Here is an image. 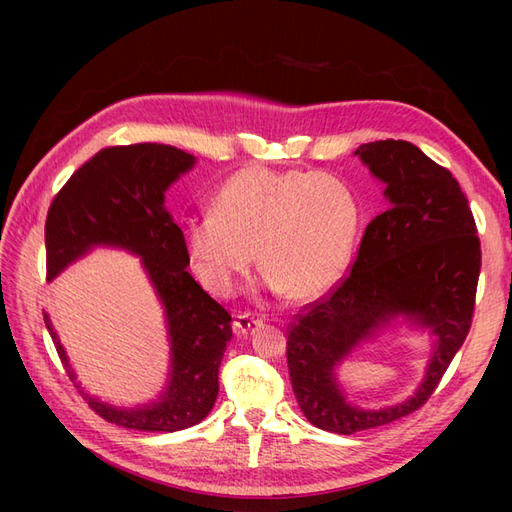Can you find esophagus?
Instances as JSON below:
<instances>
[{
	"instance_id": "1",
	"label": "esophagus",
	"mask_w": 512,
	"mask_h": 512,
	"mask_svg": "<svg viewBox=\"0 0 512 512\" xmlns=\"http://www.w3.org/2000/svg\"><path fill=\"white\" fill-rule=\"evenodd\" d=\"M262 327V320L254 318L252 314H237L235 322H232V331L235 335H252Z\"/></svg>"
}]
</instances>
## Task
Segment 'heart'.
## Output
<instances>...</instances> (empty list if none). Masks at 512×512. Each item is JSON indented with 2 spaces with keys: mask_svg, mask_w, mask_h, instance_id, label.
Wrapping results in <instances>:
<instances>
[{
  "mask_svg": "<svg viewBox=\"0 0 512 512\" xmlns=\"http://www.w3.org/2000/svg\"><path fill=\"white\" fill-rule=\"evenodd\" d=\"M213 207L183 220L181 241L198 280L220 297L239 290L258 247L269 292L299 303L322 297L342 280L361 224L346 181L297 168H243Z\"/></svg>",
  "mask_w": 512,
  "mask_h": 512,
  "instance_id": "obj_1",
  "label": "heart"
}]
</instances>
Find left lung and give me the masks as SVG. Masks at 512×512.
<instances>
[{
  "label": "left lung",
  "mask_w": 512,
  "mask_h": 512,
  "mask_svg": "<svg viewBox=\"0 0 512 512\" xmlns=\"http://www.w3.org/2000/svg\"><path fill=\"white\" fill-rule=\"evenodd\" d=\"M354 156L384 183L389 207L365 228L350 275L290 324L294 397L312 425L350 436L421 408L466 339L480 273V241L451 170L408 141L365 143ZM395 319L429 330L432 354L415 395L395 407L350 405L336 367Z\"/></svg>",
  "instance_id": "left-lung-1"
}]
</instances>
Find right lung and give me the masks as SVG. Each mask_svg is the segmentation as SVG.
<instances>
[{
    "instance_id": "1",
    "label": "right lung",
    "mask_w": 512,
    "mask_h": 512,
    "mask_svg": "<svg viewBox=\"0 0 512 512\" xmlns=\"http://www.w3.org/2000/svg\"><path fill=\"white\" fill-rule=\"evenodd\" d=\"M194 164V156L170 145L106 147L68 179L46 215V280H55L94 247H117L141 258L162 303L170 371L158 399L136 408H117L76 384L91 410L126 429H188L211 412L220 391L218 371L232 337L230 314L185 271L190 258L164 196ZM44 324L70 380L76 382L49 314H44Z\"/></svg>"
}]
</instances>
